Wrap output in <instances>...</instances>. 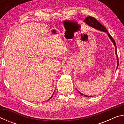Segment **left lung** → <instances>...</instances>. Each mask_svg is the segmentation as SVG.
<instances>
[{"label":"left lung","mask_w":124,"mask_h":124,"mask_svg":"<svg viewBox=\"0 0 124 124\" xmlns=\"http://www.w3.org/2000/svg\"><path fill=\"white\" fill-rule=\"evenodd\" d=\"M84 21L86 23V24H87V25H89V26L93 27V28H95L96 29H98V30H100L101 31H103V32H104L107 33V34H108V37H109L110 39L111 40H112V41L113 43V44H114V45L115 46V50H115V54H116V55L117 56V62L116 68H117V67H118V65H119V61H118V57H117V54L116 46V44H115V42L114 41V40L113 39L112 37L111 36L110 34H109L106 28H105L104 26H103L102 24H101L94 17H91V16H89V17H87L86 18ZM78 92L81 94V95H84V94L80 93V92L79 91H78ZM84 96H86V97H90V96L85 95H84Z\"/></svg>","instance_id":"obj_1"}]
</instances>
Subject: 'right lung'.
Segmentation results:
<instances>
[{"mask_svg": "<svg viewBox=\"0 0 124 124\" xmlns=\"http://www.w3.org/2000/svg\"><path fill=\"white\" fill-rule=\"evenodd\" d=\"M53 95H54V93H53ZM53 95H52L51 96V97H50V99H49V100H50V99H51V98H52V96H53Z\"/></svg>", "mask_w": 124, "mask_h": 124, "instance_id": "obj_1", "label": "right lung"}]
</instances>
